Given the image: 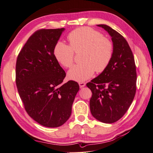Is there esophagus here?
Returning <instances> with one entry per match:
<instances>
[{
	"label": "esophagus",
	"mask_w": 153,
	"mask_h": 153,
	"mask_svg": "<svg viewBox=\"0 0 153 153\" xmlns=\"http://www.w3.org/2000/svg\"><path fill=\"white\" fill-rule=\"evenodd\" d=\"M79 87H80V88H83V87L85 86L86 84H85V82H79Z\"/></svg>",
	"instance_id": "34e87169"
}]
</instances>
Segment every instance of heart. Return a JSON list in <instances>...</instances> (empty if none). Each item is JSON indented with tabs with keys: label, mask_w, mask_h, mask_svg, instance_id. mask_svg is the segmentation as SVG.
Returning a JSON list of instances; mask_svg holds the SVG:
<instances>
[{
	"label": "heart",
	"mask_w": 153,
	"mask_h": 153,
	"mask_svg": "<svg viewBox=\"0 0 153 153\" xmlns=\"http://www.w3.org/2000/svg\"><path fill=\"white\" fill-rule=\"evenodd\" d=\"M70 45L58 42L54 48V55L60 64L66 68L74 63L75 52L84 50L82 64L76 65L68 71L73 80L82 82L93 76L94 71H105L113 56V44L102 34L88 27L76 29L67 37Z\"/></svg>",
	"instance_id": "1"
}]
</instances>
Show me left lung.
<instances>
[{
    "label": "left lung",
    "mask_w": 153,
    "mask_h": 153,
    "mask_svg": "<svg viewBox=\"0 0 153 153\" xmlns=\"http://www.w3.org/2000/svg\"><path fill=\"white\" fill-rule=\"evenodd\" d=\"M113 43L110 63L100 75L86 84L91 90L90 109L94 118L104 123L120 119L130 107L136 91L137 74L132 51L125 39L105 24Z\"/></svg>",
    "instance_id": "1"
}]
</instances>
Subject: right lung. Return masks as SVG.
<instances>
[{"label":"right lung","mask_w":153,"mask_h":153,"mask_svg":"<svg viewBox=\"0 0 153 153\" xmlns=\"http://www.w3.org/2000/svg\"><path fill=\"white\" fill-rule=\"evenodd\" d=\"M65 28L41 29L34 33L17 58V88L28 114L39 124L58 127L69 119L79 87L69 80L54 55Z\"/></svg>","instance_id":"right-lung-1"}]
</instances>
